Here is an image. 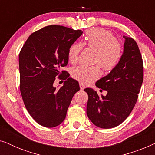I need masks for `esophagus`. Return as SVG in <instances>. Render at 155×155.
I'll list each match as a JSON object with an SVG mask.
<instances>
[{
	"label": "esophagus",
	"mask_w": 155,
	"mask_h": 155,
	"mask_svg": "<svg viewBox=\"0 0 155 155\" xmlns=\"http://www.w3.org/2000/svg\"><path fill=\"white\" fill-rule=\"evenodd\" d=\"M80 90H83L84 89V87H84V85L82 83H81V82H80Z\"/></svg>",
	"instance_id": "obj_1"
}]
</instances>
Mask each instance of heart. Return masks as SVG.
<instances>
[{
	"mask_svg": "<svg viewBox=\"0 0 155 155\" xmlns=\"http://www.w3.org/2000/svg\"><path fill=\"white\" fill-rule=\"evenodd\" d=\"M83 44L96 52L94 63L99 64L104 71H112L115 69L122 58L121 44L116 39L111 31L101 28H93L87 31L84 37ZM83 48L82 44L74 42L69 46L68 57L72 63H75ZM74 79L82 83L89 84L101 76V70L98 65L93 66L79 65L71 71Z\"/></svg>",
	"mask_w": 155,
	"mask_h": 155,
	"instance_id": "heart-1",
	"label": "heart"
}]
</instances>
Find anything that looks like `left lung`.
Masks as SVG:
<instances>
[{
  "mask_svg": "<svg viewBox=\"0 0 155 155\" xmlns=\"http://www.w3.org/2000/svg\"><path fill=\"white\" fill-rule=\"evenodd\" d=\"M124 38V54L120 63L96 82L97 87L107 91V95L99 96L92 89H84L88 94V118L101 128H114L128 118L137 102L143 81V62L138 46L132 38Z\"/></svg>",
  "mask_w": 155,
  "mask_h": 155,
  "instance_id": "8db88e82",
  "label": "left lung"
}]
</instances>
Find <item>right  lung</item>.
Segmentation results:
<instances>
[{"mask_svg": "<svg viewBox=\"0 0 155 155\" xmlns=\"http://www.w3.org/2000/svg\"><path fill=\"white\" fill-rule=\"evenodd\" d=\"M81 30L49 25L33 32L19 54L20 89L27 111L39 125L54 128L65 120L72 98L80 90L77 80L61 71L68 62V50ZM65 80L56 90L55 79Z\"/></svg>", "mask_w": 155, "mask_h": 155, "instance_id": "1", "label": "right lung"}]
</instances>
